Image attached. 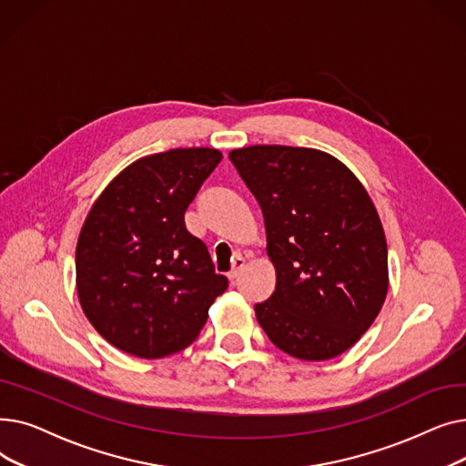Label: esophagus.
Returning a JSON list of instances; mask_svg holds the SVG:
<instances>
[{
    "mask_svg": "<svg viewBox=\"0 0 466 466\" xmlns=\"http://www.w3.org/2000/svg\"><path fill=\"white\" fill-rule=\"evenodd\" d=\"M243 266H246V258H243V257H236L234 262H232V270L228 272V279H230V281H234V279L239 276V272L243 270Z\"/></svg>",
    "mask_w": 466,
    "mask_h": 466,
    "instance_id": "1",
    "label": "esophagus"
}]
</instances>
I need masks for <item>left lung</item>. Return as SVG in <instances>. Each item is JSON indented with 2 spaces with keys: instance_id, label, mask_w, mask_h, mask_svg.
Instances as JSON below:
<instances>
[{
  "instance_id": "1",
  "label": "left lung",
  "mask_w": 466,
  "mask_h": 466,
  "mask_svg": "<svg viewBox=\"0 0 466 466\" xmlns=\"http://www.w3.org/2000/svg\"><path fill=\"white\" fill-rule=\"evenodd\" d=\"M230 160L257 198L276 290L255 306L283 353L329 360L370 329L389 289L387 241L372 198L336 157L251 145Z\"/></svg>"
}]
</instances>
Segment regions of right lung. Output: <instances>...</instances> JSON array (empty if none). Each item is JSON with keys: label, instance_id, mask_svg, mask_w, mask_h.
Here are the masks:
<instances>
[{"label": "right lung", "instance_id": "right-lung-1", "mask_svg": "<svg viewBox=\"0 0 466 466\" xmlns=\"http://www.w3.org/2000/svg\"><path fill=\"white\" fill-rule=\"evenodd\" d=\"M223 158L209 147L143 157L92 204L76 249L77 295L111 346L160 359L190 346L228 287L185 211Z\"/></svg>", "mask_w": 466, "mask_h": 466}]
</instances>
